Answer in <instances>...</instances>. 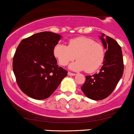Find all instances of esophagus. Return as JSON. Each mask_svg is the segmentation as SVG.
I'll list each match as a JSON object with an SVG mask.
<instances>
[{
    "label": "esophagus",
    "instance_id": "1",
    "mask_svg": "<svg viewBox=\"0 0 134 134\" xmlns=\"http://www.w3.org/2000/svg\"><path fill=\"white\" fill-rule=\"evenodd\" d=\"M68 75H70V76H74V75H75V74H74V73H71V72H70V71H68Z\"/></svg>",
    "mask_w": 134,
    "mask_h": 134
}]
</instances>
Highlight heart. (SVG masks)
Segmentation results:
<instances>
[{
    "mask_svg": "<svg viewBox=\"0 0 134 134\" xmlns=\"http://www.w3.org/2000/svg\"><path fill=\"white\" fill-rule=\"evenodd\" d=\"M53 55L59 64L66 66L75 59L77 60L69 66L74 71L85 70L93 73L97 70L104 59L103 45L86 37H78L69 41L68 45L57 44L53 48Z\"/></svg>",
    "mask_w": 134,
    "mask_h": 134,
    "instance_id": "1",
    "label": "heart"
}]
</instances>
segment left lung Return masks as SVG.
Segmentation results:
<instances>
[{
  "instance_id": "1",
  "label": "left lung",
  "mask_w": 134,
  "mask_h": 134,
  "mask_svg": "<svg viewBox=\"0 0 134 134\" xmlns=\"http://www.w3.org/2000/svg\"><path fill=\"white\" fill-rule=\"evenodd\" d=\"M99 37L104 48L107 49L103 65L99 73L86 76V81L81 90L86 97L92 100H103L114 90L122 76L123 58L121 46L114 38Z\"/></svg>"
}]
</instances>
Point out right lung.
I'll list each match as a JSON object with an SVG mask.
<instances>
[{
    "instance_id": "add662e5",
    "label": "right lung",
    "mask_w": 134,
    "mask_h": 134,
    "mask_svg": "<svg viewBox=\"0 0 134 134\" xmlns=\"http://www.w3.org/2000/svg\"><path fill=\"white\" fill-rule=\"evenodd\" d=\"M61 36L49 31L38 33L23 39L13 59L18 86L33 99H45L57 89L68 71L57 65L53 48Z\"/></svg>"
}]
</instances>
